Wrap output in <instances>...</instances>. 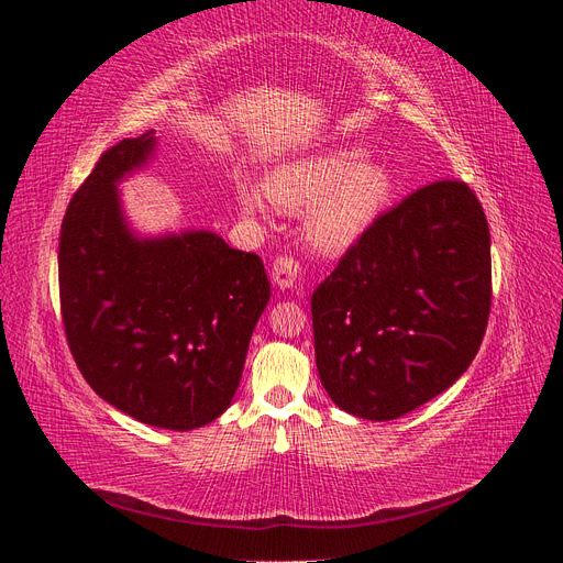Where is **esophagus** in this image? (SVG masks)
<instances>
[{
  "instance_id": "esophagus-1",
  "label": "esophagus",
  "mask_w": 563,
  "mask_h": 563,
  "mask_svg": "<svg viewBox=\"0 0 563 563\" xmlns=\"http://www.w3.org/2000/svg\"><path fill=\"white\" fill-rule=\"evenodd\" d=\"M300 277V265L291 258V255H279V258L272 263V282L279 288H294Z\"/></svg>"
}]
</instances>
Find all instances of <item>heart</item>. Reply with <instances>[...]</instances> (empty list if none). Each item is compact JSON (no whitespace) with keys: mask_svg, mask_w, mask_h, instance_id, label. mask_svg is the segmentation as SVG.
<instances>
[{"mask_svg":"<svg viewBox=\"0 0 563 563\" xmlns=\"http://www.w3.org/2000/svg\"><path fill=\"white\" fill-rule=\"evenodd\" d=\"M265 195L286 211H308L305 236L323 253L350 249L376 223L395 195V176L385 164L366 162V152L338 147L288 162L265 178ZM246 213H261L255 190L240 192Z\"/></svg>","mask_w":563,"mask_h":563,"instance_id":"heart-1","label":"heart"}]
</instances>
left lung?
<instances>
[{
    "mask_svg": "<svg viewBox=\"0 0 563 563\" xmlns=\"http://www.w3.org/2000/svg\"><path fill=\"white\" fill-rule=\"evenodd\" d=\"M490 312V232L463 180L378 216L312 294L314 356L343 411L395 420L449 389Z\"/></svg>",
    "mask_w": 563,
    "mask_h": 563,
    "instance_id": "1",
    "label": "left lung"
}]
</instances>
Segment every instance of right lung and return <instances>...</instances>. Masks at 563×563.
<instances>
[{"instance_id": "obj_1", "label": "right lung", "mask_w": 563, "mask_h": 563, "mask_svg": "<svg viewBox=\"0 0 563 563\" xmlns=\"http://www.w3.org/2000/svg\"><path fill=\"white\" fill-rule=\"evenodd\" d=\"M155 145V131L117 143L75 192L58 244L60 314L98 397L152 428L185 432L230 406L269 282L258 255L216 232H131L117 183Z\"/></svg>"}]
</instances>
